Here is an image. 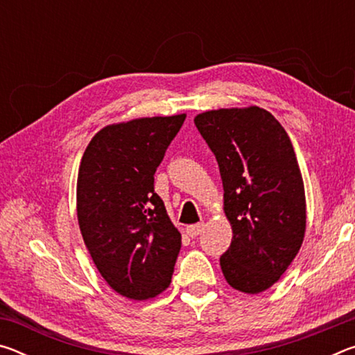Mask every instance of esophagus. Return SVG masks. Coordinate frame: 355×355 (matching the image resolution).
I'll list each match as a JSON object with an SVG mask.
<instances>
[{
	"instance_id": "esophagus-1",
	"label": "esophagus",
	"mask_w": 355,
	"mask_h": 355,
	"mask_svg": "<svg viewBox=\"0 0 355 355\" xmlns=\"http://www.w3.org/2000/svg\"><path fill=\"white\" fill-rule=\"evenodd\" d=\"M202 228H203V224L188 225V227H186V233H188L191 238H196V236H199L200 233H202Z\"/></svg>"
}]
</instances>
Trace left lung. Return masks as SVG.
<instances>
[{
	"label": "left lung",
	"instance_id": "8db88e82",
	"mask_svg": "<svg viewBox=\"0 0 355 355\" xmlns=\"http://www.w3.org/2000/svg\"><path fill=\"white\" fill-rule=\"evenodd\" d=\"M194 123L219 164L233 232L222 274L238 291L261 293L286 271L305 235V191L293 144L258 106L207 111Z\"/></svg>",
	"mask_w": 355,
	"mask_h": 355
}]
</instances>
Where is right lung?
<instances>
[{"label": "right lung", "mask_w": 355, "mask_h": 355, "mask_svg": "<svg viewBox=\"0 0 355 355\" xmlns=\"http://www.w3.org/2000/svg\"><path fill=\"white\" fill-rule=\"evenodd\" d=\"M186 114L142 117L101 128L83 155L78 224L107 285L146 300L171 285L182 235L155 192V172Z\"/></svg>", "instance_id": "1"}]
</instances>
